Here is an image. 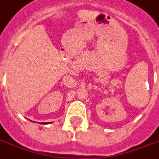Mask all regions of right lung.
I'll list each match as a JSON object with an SVG mask.
<instances>
[{"mask_svg":"<svg viewBox=\"0 0 159 159\" xmlns=\"http://www.w3.org/2000/svg\"><path fill=\"white\" fill-rule=\"evenodd\" d=\"M43 124H45V123H43Z\"/></svg>","mask_w":159,"mask_h":159,"instance_id":"right-lung-1","label":"right lung"}]
</instances>
